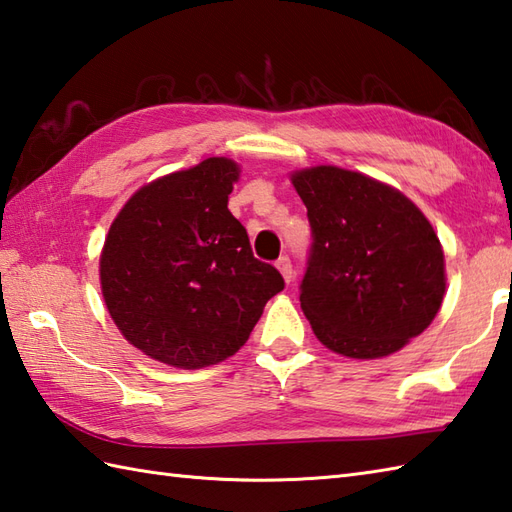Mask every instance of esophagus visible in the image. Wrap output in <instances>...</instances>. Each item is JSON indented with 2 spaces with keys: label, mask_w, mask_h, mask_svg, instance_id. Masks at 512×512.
<instances>
[{
  "label": "esophagus",
  "mask_w": 512,
  "mask_h": 512,
  "mask_svg": "<svg viewBox=\"0 0 512 512\" xmlns=\"http://www.w3.org/2000/svg\"><path fill=\"white\" fill-rule=\"evenodd\" d=\"M277 268H279V273L284 275V279L288 281V284H290L292 279H295V268H292V262H290L288 255H281L277 259Z\"/></svg>",
  "instance_id": "1"
}]
</instances>
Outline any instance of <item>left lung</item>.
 Returning <instances> with one entry per match:
<instances>
[{
  "mask_svg": "<svg viewBox=\"0 0 512 512\" xmlns=\"http://www.w3.org/2000/svg\"><path fill=\"white\" fill-rule=\"evenodd\" d=\"M312 244L301 308L332 352L380 358L422 334L444 297V255L418 206L356 171L292 176Z\"/></svg>",
  "mask_w": 512,
  "mask_h": 512,
  "instance_id": "left-lung-1",
  "label": "left lung"
}]
</instances>
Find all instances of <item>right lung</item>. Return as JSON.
<instances>
[{
  "label": "right lung",
  "mask_w": 512,
  "mask_h": 512,
  "mask_svg": "<svg viewBox=\"0 0 512 512\" xmlns=\"http://www.w3.org/2000/svg\"><path fill=\"white\" fill-rule=\"evenodd\" d=\"M237 176L226 158L171 173L140 189L107 233V310L125 339L160 363L198 369L233 356L286 286L228 211Z\"/></svg>",
  "instance_id": "add662e5"
}]
</instances>
